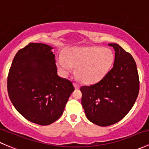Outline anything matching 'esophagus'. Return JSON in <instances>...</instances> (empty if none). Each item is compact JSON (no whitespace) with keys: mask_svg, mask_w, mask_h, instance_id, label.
Masks as SVG:
<instances>
[{"mask_svg":"<svg viewBox=\"0 0 149 149\" xmlns=\"http://www.w3.org/2000/svg\"><path fill=\"white\" fill-rule=\"evenodd\" d=\"M73 86H74L75 88L76 89H79L80 88V86L78 84H76V83H73Z\"/></svg>","mask_w":149,"mask_h":149,"instance_id":"esophagus-1","label":"esophagus"}]
</instances>
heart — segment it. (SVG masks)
<instances>
[{"label":"heart","instance_id":"obj_1","mask_svg":"<svg viewBox=\"0 0 149 149\" xmlns=\"http://www.w3.org/2000/svg\"><path fill=\"white\" fill-rule=\"evenodd\" d=\"M114 56L111 50L102 47H72L58 58L57 64L63 75L76 67V74L84 82L93 84L102 79L111 68Z\"/></svg>","mask_w":149,"mask_h":149}]
</instances>
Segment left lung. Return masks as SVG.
I'll return each mask as SVG.
<instances>
[{
  "instance_id": "1",
  "label": "left lung",
  "mask_w": 149,
  "mask_h": 149,
  "mask_svg": "<svg viewBox=\"0 0 149 149\" xmlns=\"http://www.w3.org/2000/svg\"><path fill=\"white\" fill-rule=\"evenodd\" d=\"M108 45L115 51L111 70L99 82L81 88L86 116L100 126H111L124 118L132 109L139 91L134 58L116 43Z\"/></svg>"
}]
</instances>
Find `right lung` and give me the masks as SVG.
<instances>
[{
	"label": "right lung",
	"mask_w": 149,
	"mask_h": 149,
	"mask_svg": "<svg viewBox=\"0 0 149 149\" xmlns=\"http://www.w3.org/2000/svg\"><path fill=\"white\" fill-rule=\"evenodd\" d=\"M53 47L31 43L19 50L13 60L8 76L9 98L24 118L47 126L63 112L73 84L57 74Z\"/></svg>",
	"instance_id": "add662e5"
}]
</instances>
